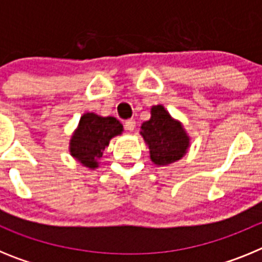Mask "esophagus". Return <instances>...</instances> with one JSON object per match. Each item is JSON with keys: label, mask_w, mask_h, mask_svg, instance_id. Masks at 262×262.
Segmentation results:
<instances>
[{"label": "esophagus", "mask_w": 262, "mask_h": 262, "mask_svg": "<svg viewBox=\"0 0 262 262\" xmlns=\"http://www.w3.org/2000/svg\"><path fill=\"white\" fill-rule=\"evenodd\" d=\"M124 127H126V129H128V131H134L136 127V122L135 119H128L124 122Z\"/></svg>", "instance_id": "34e87169"}]
</instances>
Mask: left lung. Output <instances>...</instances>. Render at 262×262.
I'll list each match as a JSON object with an SVG mask.
<instances>
[{
	"mask_svg": "<svg viewBox=\"0 0 262 262\" xmlns=\"http://www.w3.org/2000/svg\"><path fill=\"white\" fill-rule=\"evenodd\" d=\"M140 135L149 149L151 161L157 166L173 164L186 155L190 136L182 122L174 119L163 105L151 107V118L143 122Z\"/></svg>",
	"mask_w": 262,
	"mask_h": 262,
	"instance_id": "8db88e82",
	"label": "left lung"
}]
</instances>
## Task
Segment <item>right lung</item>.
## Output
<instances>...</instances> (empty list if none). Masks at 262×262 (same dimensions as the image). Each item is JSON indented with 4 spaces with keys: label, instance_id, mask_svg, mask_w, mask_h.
Segmentation results:
<instances>
[{
    "label": "right lung",
    "instance_id": "obj_1",
    "mask_svg": "<svg viewBox=\"0 0 262 262\" xmlns=\"http://www.w3.org/2000/svg\"><path fill=\"white\" fill-rule=\"evenodd\" d=\"M123 133V126L114 117H102L96 113H85L80 118L69 140V154L81 165L97 169L98 160L110 140Z\"/></svg>",
    "mask_w": 262,
    "mask_h": 262
}]
</instances>
